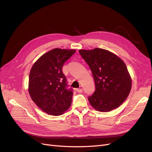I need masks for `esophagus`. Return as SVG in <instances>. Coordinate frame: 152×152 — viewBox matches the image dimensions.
I'll return each instance as SVG.
<instances>
[{
    "instance_id": "1",
    "label": "esophagus",
    "mask_w": 152,
    "mask_h": 152,
    "mask_svg": "<svg viewBox=\"0 0 152 152\" xmlns=\"http://www.w3.org/2000/svg\"><path fill=\"white\" fill-rule=\"evenodd\" d=\"M82 91H83V90L82 89V88H79V89H76V91L77 92V93H82Z\"/></svg>"
}]
</instances>
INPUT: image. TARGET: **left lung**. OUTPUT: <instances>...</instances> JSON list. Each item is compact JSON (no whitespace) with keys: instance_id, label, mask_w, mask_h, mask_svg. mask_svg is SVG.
Wrapping results in <instances>:
<instances>
[{"instance_id":"left-lung-1","label":"left lung","mask_w":152,"mask_h":152,"mask_svg":"<svg viewBox=\"0 0 152 152\" xmlns=\"http://www.w3.org/2000/svg\"><path fill=\"white\" fill-rule=\"evenodd\" d=\"M79 53L93 73L96 90L88 98L95 110L108 112L126 101L131 89L132 80L122 59L108 50L80 49Z\"/></svg>"}]
</instances>
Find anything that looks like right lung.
I'll list each match as a JSON object with an SVG mask.
<instances>
[{
    "instance_id": "1",
    "label": "right lung",
    "mask_w": 152,
    "mask_h": 152,
    "mask_svg": "<svg viewBox=\"0 0 152 152\" xmlns=\"http://www.w3.org/2000/svg\"><path fill=\"white\" fill-rule=\"evenodd\" d=\"M75 52V49L55 48L41 56L31 68L29 94L36 105L48 115H61L72 104L73 93L72 89L66 88L62 67Z\"/></svg>"
}]
</instances>
